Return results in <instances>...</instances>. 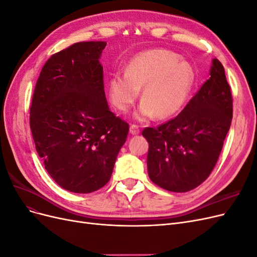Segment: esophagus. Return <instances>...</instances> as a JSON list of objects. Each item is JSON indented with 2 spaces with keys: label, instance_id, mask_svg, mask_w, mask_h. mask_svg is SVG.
<instances>
[{
  "label": "esophagus",
  "instance_id": "34e87169",
  "mask_svg": "<svg viewBox=\"0 0 257 257\" xmlns=\"http://www.w3.org/2000/svg\"><path fill=\"white\" fill-rule=\"evenodd\" d=\"M130 133L132 135H138L139 133H141V128H139L138 125H135V124H132V125L130 126Z\"/></svg>",
  "mask_w": 257,
  "mask_h": 257
}]
</instances>
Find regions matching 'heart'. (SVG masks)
Returning a JSON list of instances; mask_svg holds the SVG:
<instances>
[{"instance_id": "heart-1", "label": "heart", "mask_w": 257, "mask_h": 257, "mask_svg": "<svg viewBox=\"0 0 257 257\" xmlns=\"http://www.w3.org/2000/svg\"><path fill=\"white\" fill-rule=\"evenodd\" d=\"M194 71L189 62L176 53L155 49L132 59L125 73L114 74L109 81V97L120 111L135 103L143 88V102L135 112L137 120L157 115L169 118L183 107L194 83Z\"/></svg>"}]
</instances>
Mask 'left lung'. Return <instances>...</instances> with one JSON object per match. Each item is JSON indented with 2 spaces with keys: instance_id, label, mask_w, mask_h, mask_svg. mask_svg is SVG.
<instances>
[{
  "instance_id": "8db88e82",
  "label": "left lung",
  "mask_w": 257,
  "mask_h": 257,
  "mask_svg": "<svg viewBox=\"0 0 257 257\" xmlns=\"http://www.w3.org/2000/svg\"><path fill=\"white\" fill-rule=\"evenodd\" d=\"M232 119V97L224 67L212 60L210 78L176 118L146 127L148 174L160 188L189 192L213 170Z\"/></svg>"
}]
</instances>
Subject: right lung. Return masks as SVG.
Here are the masks:
<instances>
[{"mask_svg": "<svg viewBox=\"0 0 257 257\" xmlns=\"http://www.w3.org/2000/svg\"><path fill=\"white\" fill-rule=\"evenodd\" d=\"M106 42H80L47 60L30 107L46 170L61 188L91 193L109 181L128 124L110 111L99 58Z\"/></svg>", "mask_w": 257, "mask_h": 257, "instance_id": "right-lung-1", "label": "right lung"}]
</instances>
